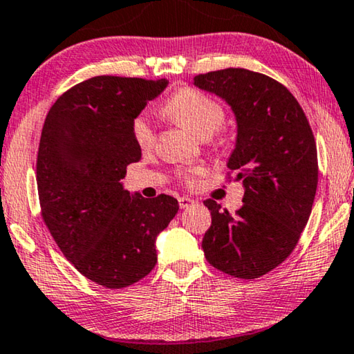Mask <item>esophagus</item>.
<instances>
[{
    "mask_svg": "<svg viewBox=\"0 0 354 354\" xmlns=\"http://www.w3.org/2000/svg\"><path fill=\"white\" fill-rule=\"evenodd\" d=\"M196 204H198V202H196L194 199H189V198H180V199H178V205H180V208H183V210H187V208L193 207Z\"/></svg>",
    "mask_w": 354,
    "mask_h": 354,
    "instance_id": "obj_1",
    "label": "esophagus"
}]
</instances>
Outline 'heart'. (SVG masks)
<instances>
[{
  "mask_svg": "<svg viewBox=\"0 0 354 354\" xmlns=\"http://www.w3.org/2000/svg\"><path fill=\"white\" fill-rule=\"evenodd\" d=\"M163 111L174 122L187 127L202 139L210 138L213 133H216L225 120V109L221 103L212 95L194 88L177 91L166 102ZM131 131L136 144L141 149H150L155 144L153 127L144 115H139L133 120ZM218 136L223 139V133H218ZM199 174H202L201 167H191V169L182 172L180 177L188 187H193Z\"/></svg>",
  "mask_w": 354,
  "mask_h": 354,
  "instance_id": "heart-1",
  "label": "heart"
}]
</instances>
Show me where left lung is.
Segmentation results:
<instances>
[{
	"label": "left lung",
	"mask_w": 354,
	"mask_h": 354,
	"mask_svg": "<svg viewBox=\"0 0 354 354\" xmlns=\"http://www.w3.org/2000/svg\"><path fill=\"white\" fill-rule=\"evenodd\" d=\"M194 84L234 109L239 135L227 180L235 172L245 185L235 215L204 201L212 225L202 249L216 270L256 279L290 256L308 224L318 183L314 133L292 92L263 73L230 67L196 75Z\"/></svg>",
	"instance_id": "left-lung-1"
}]
</instances>
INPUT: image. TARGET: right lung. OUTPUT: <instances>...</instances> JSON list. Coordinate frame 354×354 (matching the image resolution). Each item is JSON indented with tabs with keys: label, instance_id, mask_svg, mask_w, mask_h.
Here are the masks:
<instances>
[{
	"label": "right lung",
	"instance_id": "right-lung-1",
	"mask_svg": "<svg viewBox=\"0 0 354 354\" xmlns=\"http://www.w3.org/2000/svg\"><path fill=\"white\" fill-rule=\"evenodd\" d=\"M169 81L100 75L64 92L46 114L36 178L40 213L89 281L124 288L156 263L155 239L178 212L172 196H130L120 180L141 158L131 124Z\"/></svg>",
	"mask_w": 354,
	"mask_h": 354
}]
</instances>
